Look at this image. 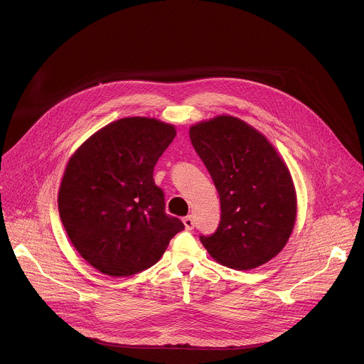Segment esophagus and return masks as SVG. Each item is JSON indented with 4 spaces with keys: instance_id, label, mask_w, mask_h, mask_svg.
Masks as SVG:
<instances>
[{
    "instance_id": "obj_1",
    "label": "esophagus",
    "mask_w": 364,
    "mask_h": 364,
    "mask_svg": "<svg viewBox=\"0 0 364 364\" xmlns=\"http://www.w3.org/2000/svg\"><path fill=\"white\" fill-rule=\"evenodd\" d=\"M183 223H184L186 230H193V229H194V219H193L191 215L186 216V218L183 219Z\"/></svg>"
}]
</instances>
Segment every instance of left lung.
I'll list each match as a JSON object with an SVG mask.
<instances>
[{"label":"left lung","mask_w":364,"mask_h":364,"mask_svg":"<svg viewBox=\"0 0 364 364\" xmlns=\"http://www.w3.org/2000/svg\"><path fill=\"white\" fill-rule=\"evenodd\" d=\"M188 135L220 197L219 228L200 236L203 246L237 271L269 262L296 219L295 186L279 152L262 132L230 115L197 122Z\"/></svg>","instance_id":"left-lung-1"}]
</instances>
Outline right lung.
<instances>
[{
    "label": "right lung",
    "mask_w": 364,
    "mask_h": 364,
    "mask_svg": "<svg viewBox=\"0 0 364 364\" xmlns=\"http://www.w3.org/2000/svg\"><path fill=\"white\" fill-rule=\"evenodd\" d=\"M176 134L173 124L128 117L96 131L69 159L58 194L60 220L99 272L129 277L155 265L184 229L166 215L152 178Z\"/></svg>",
    "instance_id": "obj_1"
}]
</instances>
